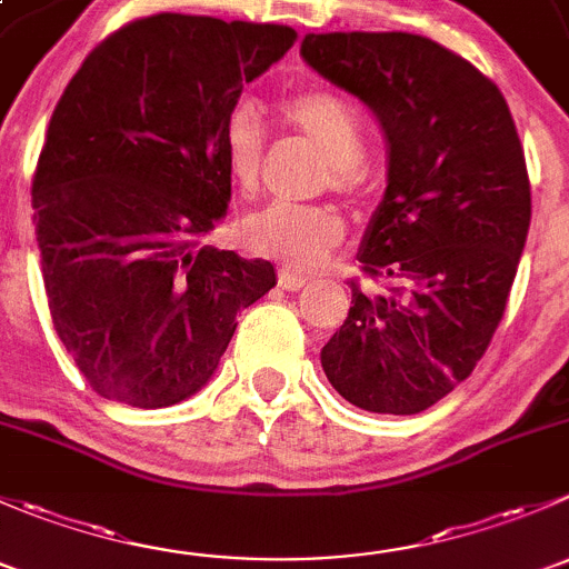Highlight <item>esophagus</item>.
<instances>
[{
	"instance_id": "1",
	"label": "esophagus",
	"mask_w": 569,
	"mask_h": 569,
	"mask_svg": "<svg viewBox=\"0 0 569 569\" xmlns=\"http://www.w3.org/2000/svg\"><path fill=\"white\" fill-rule=\"evenodd\" d=\"M306 283H308L306 274L295 272V269H280V272H278V286H280V289L300 291Z\"/></svg>"
}]
</instances>
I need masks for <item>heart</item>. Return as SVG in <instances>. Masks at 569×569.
Instances as JSON below:
<instances>
[{"instance_id":"heart-1","label":"heart","mask_w":569,"mask_h":569,"mask_svg":"<svg viewBox=\"0 0 569 569\" xmlns=\"http://www.w3.org/2000/svg\"><path fill=\"white\" fill-rule=\"evenodd\" d=\"M286 126L306 134L330 159V183L343 192L360 187V159L366 151V126L360 112L332 90H302L280 101ZM220 148L228 176L242 194L258 189L267 131L256 107L242 101L226 114ZM244 244L258 256L274 258L295 269H311L343 239V220L336 209L319 203H269L242 222Z\"/></svg>"}]
</instances>
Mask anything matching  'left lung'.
<instances>
[{
    "label": "left lung",
    "mask_w": 569,
    "mask_h": 569,
    "mask_svg": "<svg viewBox=\"0 0 569 569\" xmlns=\"http://www.w3.org/2000/svg\"><path fill=\"white\" fill-rule=\"evenodd\" d=\"M300 54L388 140V187L358 261L393 286L349 283L321 369L360 410L412 416L473 371L507 308L531 222L518 129L501 90L429 38L327 32L302 38Z\"/></svg>",
    "instance_id": "left-lung-1"
}]
</instances>
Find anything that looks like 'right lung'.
Returning <instances> with one entry per match:
<instances>
[{
  "label": "right lung",
  "mask_w": 569,
  "mask_h": 569,
  "mask_svg": "<svg viewBox=\"0 0 569 569\" xmlns=\"http://www.w3.org/2000/svg\"><path fill=\"white\" fill-rule=\"evenodd\" d=\"M280 24L159 13L101 40L46 129L32 209L51 321L104 399L198 393L274 267L200 244L226 217L220 148L244 82L295 46Z\"/></svg>",
  "instance_id": "1"
}]
</instances>
